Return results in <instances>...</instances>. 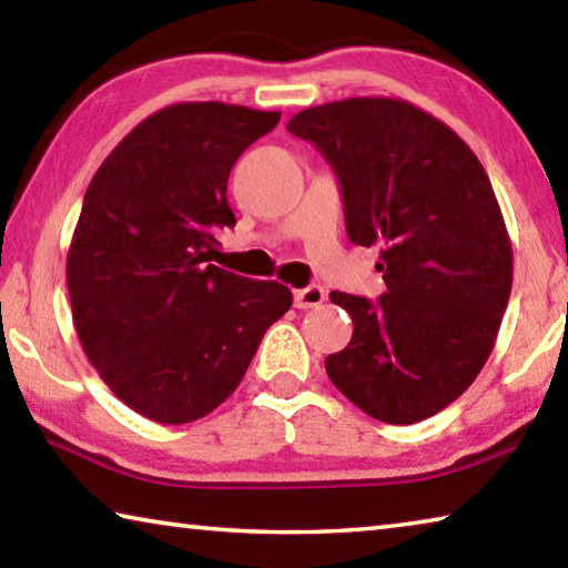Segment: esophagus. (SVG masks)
I'll return each mask as SVG.
<instances>
[{"label": "esophagus", "instance_id": "esophagus-1", "mask_svg": "<svg viewBox=\"0 0 568 568\" xmlns=\"http://www.w3.org/2000/svg\"><path fill=\"white\" fill-rule=\"evenodd\" d=\"M293 301L295 307H303V311H307V307H318L325 301V291L321 285H307L293 293Z\"/></svg>", "mask_w": 568, "mask_h": 568}]
</instances>
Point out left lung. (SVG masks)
<instances>
[{
    "mask_svg": "<svg viewBox=\"0 0 568 568\" xmlns=\"http://www.w3.org/2000/svg\"><path fill=\"white\" fill-rule=\"evenodd\" d=\"M287 132L333 168L355 245H378V301L341 291L353 338L325 358L345 398L408 426L444 410L484 368L511 295L514 253L484 165L458 134L390 98L297 112Z\"/></svg>",
    "mask_w": 568,
    "mask_h": 568,
    "instance_id": "obj_1",
    "label": "left lung"
}]
</instances>
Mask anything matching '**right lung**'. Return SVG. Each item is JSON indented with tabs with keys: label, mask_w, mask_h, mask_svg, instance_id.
I'll return each mask as SVG.
<instances>
[{
	"label": "right lung",
	"mask_w": 568,
	"mask_h": 568,
	"mask_svg": "<svg viewBox=\"0 0 568 568\" xmlns=\"http://www.w3.org/2000/svg\"><path fill=\"white\" fill-rule=\"evenodd\" d=\"M281 112L180 102L142 120L94 172L67 255L77 335L124 406L180 426L233 393L293 305L275 281L210 265L235 225L227 178Z\"/></svg>",
	"instance_id": "1"
}]
</instances>
